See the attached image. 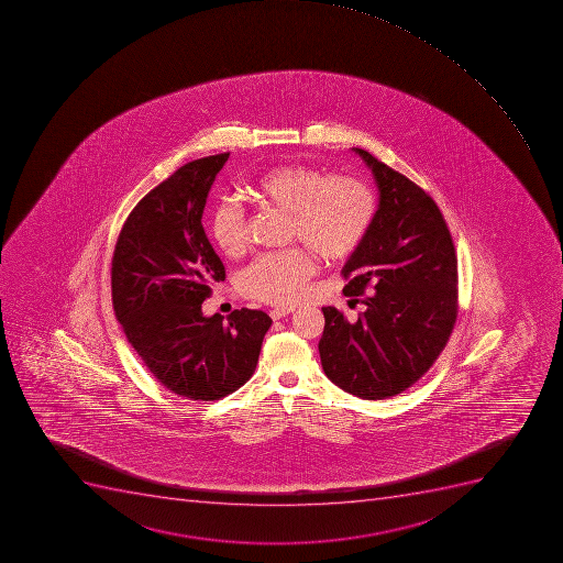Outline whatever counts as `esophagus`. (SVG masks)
I'll return each instance as SVG.
<instances>
[{
    "label": "esophagus",
    "instance_id": "34e87169",
    "mask_svg": "<svg viewBox=\"0 0 563 563\" xmlns=\"http://www.w3.org/2000/svg\"><path fill=\"white\" fill-rule=\"evenodd\" d=\"M292 312L294 308H273V310H271V318H273L274 321H278V319L287 318V316Z\"/></svg>",
    "mask_w": 563,
    "mask_h": 563
}]
</instances>
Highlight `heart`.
I'll use <instances>...</instances> for the list:
<instances>
[{
  "instance_id": "1",
  "label": "heart",
  "mask_w": 563,
  "mask_h": 563,
  "mask_svg": "<svg viewBox=\"0 0 563 563\" xmlns=\"http://www.w3.org/2000/svg\"><path fill=\"white\" fill-rule=\"evenodd\" d=\"M256 201L289 216V239L301 240L323 260H343L366 239L377 213L372 188L358 177L327 176L301 163L265 170L251 186ZM211 239L222 255L236 258L250 244L242 206L220 202L210 217ZM313 274L301 247L258 256L239 276L240 292L269 305H292Z\"/></svg>"
}]
</instances>
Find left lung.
Wrapping results in <instances>:
<instances>
[{
	"instance_id": "obj_1",
	"label": "left lung",
	"mask_w": 563,
	"mask_h": 563,
	"mask_svg": "<svg viewBox=\"0 0 563 563\" xmlns=\"http://www.w3.org/2000/svg\"><path fill=\"white\" fill-rule=\"evenodd\" d=\"M380 205L343 267L357 321L323 307L319 355L327 377L362 400L400 395L449 343L457 319V256L443 213L423 188L362 148Z\"/></svg>"
}]
</instances>
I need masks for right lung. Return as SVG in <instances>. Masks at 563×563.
<instances>
[{
  "label": "right lung",
  "mask_w": 563,
  "mask_h": 563,
  "mask_svg": "<svg viewBox=\"0 0 563 563\" xmlns=\"http://www.w3.org/2000/svg\"><path fill=\"white\" fill-rule=\"evenodd\" d=\"M230 152L177 168L123 222L114 245V316L143 366L168 391L194 401L235 393L255 373L273 319L240 308L202 316L225 269L202 228L211 185Z\"/></svg>",
  "instance_id": "1"
}]
</instances>
